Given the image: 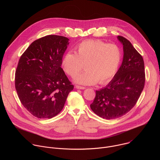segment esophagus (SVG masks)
Listing matches in <instances>:
<instances>
[{
	"instance_id": "1",
	"label": "esophagus",
	"mask_w": 160,
	"mask_h": 160,
	"mask_svg": "<svg viewBox=\"0 0 160 160\" xmlns=\"http://www.w3.org/2000/svg\"><path fill=\"white\" fill-rule=\"evenodd\" d=\"M75 88H77V89H82V90L85 89V87H82V86H79V85H76V86H75Z\"/></svg>"
}]
</instances>
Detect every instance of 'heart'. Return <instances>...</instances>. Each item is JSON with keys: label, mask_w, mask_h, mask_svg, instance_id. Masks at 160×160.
Returning a JSON list of instances; mask_svg holds the SVG:
<instances>
[{"label": "heart", "mask_w": 160, "mask_h": 160, "mask_svg": "<svg viewBox=\"0 0 160 160\" xmlns=\"http://www.w3.org/2000/svg\"><path fill=\"white\" fill-rule=\"evenodd\" d=\"M75 52H66L62 59V68L71 77L76 76L84 67L85 70L74 78L82 85L103 84L117 73L120 64L122 53L116 44L101 40H89L81 42Z\"/></svg>", "instance_id": "obj_1"}]
</instances>
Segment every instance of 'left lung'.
<instances>
[{
  "instance_id": "1",
  "label": "left lung",
  "mask_w": 160,
  "mask_h": 160,
  "mask_svg": "<svg viewBox=\"0 0 160 160\" xmlns=\"http://www.w3.org/2000/svg\"><path fill=\"white\" fill-rule=\"evenodd\" d=\"M123 45L122 65L111 82L96 90L90 108L99 117L111 120L121 117L135 105L145 83L144 62L142 56L129 40L117 37Z\"/></svg>"
}]
</instances>
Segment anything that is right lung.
<instances>
[{"label":"right lung","instance_id":"1","mask_svg":"<svg viewBox=\"0 0 160 160\" xmlns=\"http://www.w3.org/2000/svg\"><path fill=\"white\" fill-rule=\"evenodd\" d=\"M69 39L48 35L32 42L21 56L15 87L23 106L38 118H52L62 109L74 86L61 68Z\"/></svg>","mask_w":160,"mask_h":160}]
</instances>
